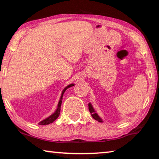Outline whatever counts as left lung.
<instances>
[{
	"mask_svg": "<svg viewBox=\"0 0 159 159\" xmlns=\"http://www.w3.org/2000/svg\"><path fill=\"white\" fill-rule=\"evenodd\" d=\"M88 108H89V111L90 112L91 116H92L94 119H95L96 120H98V121L99 122V123L103 122V120H102V118L99 116V115L98 114V113H96L95 110L94 109L92 105V104H91L90 102L89 104H88Z\"/></svg>",
	"mask_w": 159,
	"mask_h": 159,
	"instance_id": "1",
	"label": "left lung"
}]
</instances>
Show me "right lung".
Segmentation results:
<instances>
[{
  "label": "right lung",
  "instance_id": "add662e5",
  "mask_svg": "<svg viewBox=\"0 0 159 159\" xmlns=\"http://www.w3.org/2000/svg\"><path fill=\"white\" fill-rule=\"evenodd\" d=\"M74 85L75 84H74V83H71V84H69V85H67L66 88H64V90H62V92H61V94L60 99V100H59V102H58L57 109H56L55 111L52 114H51L50 116H48V118H45V119L41 120V122H39V125H48V124H50V123H53L56 119H57V118L59 117V116H60V108H61V102H62V98H63L64 93H65V91L67 89H68L69 88L71 87V86H74Z\"/></svg>",
  "mask_w": 159,
  "mask_h": 159
}]
</instances>
